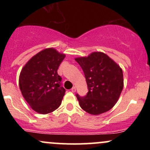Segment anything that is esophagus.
Masks as SVG:
<instances>
[{"label":"esophagus","mask_w":150,"mask_h":150,"mask_svg":"<svg viewBox=\"0 0 150 150\" xmlns=\"http://www.w3.org/2000/svg\"><path fill=\"white\" fill-rule=\"evenodd\" d=\"M71 91H72V92H76V87H73V88L71 89Z\"/></svg>","instance_id":"34e87169"}]
</instances>
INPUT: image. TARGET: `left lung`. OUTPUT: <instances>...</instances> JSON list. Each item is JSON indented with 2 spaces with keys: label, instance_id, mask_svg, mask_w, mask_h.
<instances>
[{
  "label": "left lung",
  "instance_id": "8db88e82",
  "mask_svg": "<svg viewBox=\"0 0 150 150\" xmlns=\"http://www.w3.org/2000/svg\"><path fill=\"white\" fill-rule=\"evenodd\" d=\"M85 74L88 92L77 94L80 107L92 115L109 111L118 100L123 88L122 69L106 54L93 52L87 57L75 58Z\"/></svg>",
  "mask_w": 150,
  "mask_h": 150
}]
</instances>
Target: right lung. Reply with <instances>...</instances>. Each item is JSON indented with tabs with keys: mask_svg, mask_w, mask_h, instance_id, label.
<instances>
[{
	"mask_svg": "<svg viewBox=\"0 0 150 150\" xmlns=\"http://www.w3.org/2000/svg\"><path fill=\"white\" fill-rule=\"evenodd\" d=\"M65 57L55 49L40 51L26 63L20 73L19 85L22 94L36 112L47 114L59 107L65 89L57 70Z\"/></svg>",
	"mask_w": 150,
	"mask_h": 150,
	"instance_id": "obj_1",
	"label": "right lung"
}]
</instances>
